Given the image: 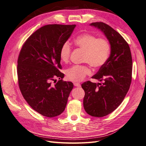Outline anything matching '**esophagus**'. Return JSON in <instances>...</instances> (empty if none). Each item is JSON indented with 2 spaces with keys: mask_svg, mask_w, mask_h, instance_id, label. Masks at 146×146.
<instances>
[{
  "mask_svg": "<svg viewBox=\"0 0 146 146\" xmlns=\"http://www.w3.org/2000/svg\"><path fill=\"white\" fill-rule=\"evenodd\" d=\"M74 85L75 86H76V87H80V86H81L80 83H77V82H74Z\"/></svg>",
  "mask_w": 146,
  "mask_h": 146,
  "instance_id": "esophagus-1",
  "label": "esophagus"
}]
</instances>
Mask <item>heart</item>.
<instances>
[{
	"label": "heart",
	"instance_id": "obj_1",
	"mask_svg": "<svg viewBox=\"0 0 146 146\" xmlns=\"http://www.w3.org/2000/svg\"><path fill=\"white\" fill-rule=\"evenodd\" d=\"M74 42L77 47L85 51L83 62L89 63L95 68L104 66L109 57L110 45L104 38H98L89 33H83L74 39ZM71 48L68 42L64 43L60 51L61 61L67 63L69 60ZM91 69L86 65H74L66 70L68 80L72 82L82 81L86 76L91 75Z\"/></svg>",
	"mask_w": 146,
	"mask_h": 146
}]
</instances>
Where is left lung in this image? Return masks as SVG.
Here are the masks:
<instances>
[{
  "label": "left lung",
  "mask_w": 146,
  "mask_h": 146,
  "mask_svg": "<svg viewBox=\"0 0 146 146\" xmlns=\"http://www.w3.org/2000/svg\"><path fill=\"white\" fill-rule=\"evenodd\" d=\"M90 25L100 29L111 46L107 62L92 76L102 83L87 81L82 85L85 92V111L91 116L100 117L112 113L124 99L131 82L132 58L129 44L115 30L102 22Z\"/></svg>",
  "instance_id": "8db88e82"
}]
</instances>
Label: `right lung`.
Returning a JSON list of instances; mask_svg holds the SVG:
<instances>
[{"label": "right lung", "instance_id": "add662e5", "mask_svg": "<svg viewBox=\"0 0 146 146\" xmlns=\"http://www.w3.org/2000/svg\"><path fill=\"white\" fill-rule=\"evenodd\" d=\"M76 26H43L30 35L20 51L17 67L19 89L30 107L44 116L62 113L74 87L72 82L62 80L60 51ZM56 77L59 80L53 85Z\"/></svg>", "mask_w": 146, "mask_h": 146}]
</instances>
